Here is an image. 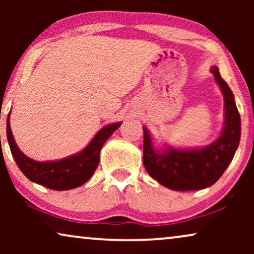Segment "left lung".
Segmentation results:
<instances>
[{"label": "left lung", "instance_id": "left-lung-1", "mask_svg": "<svg viewBox=\"0 0 254 254\" xmlns=\"http://www.w3.org/2000/svg\"><path fill=\"white\" fill-rule=\"evenodd\" d=\"M211 72L224 96L225 126L220 137L209 147L197 150H169L157 154L151 138L143 128V163L152 178L175 190H195L217 182L234 158L241 140V116L234 93L221 77L217 67Z\"/></svg>", "mask_w": 254, "mask_h": 254}]
</instances>
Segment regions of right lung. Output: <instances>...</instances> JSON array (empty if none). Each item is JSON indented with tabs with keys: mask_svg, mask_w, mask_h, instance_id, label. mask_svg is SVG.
Here are the masks:
<instances>
[{
	"mask_svg": "<svg viewBox=\"0 0 254 254\" xmlns=\"http://www.w3.org/2000/svg\"><path fill=\"white\" fill-rule=\"evenodd\" d=\"M9 116L10 113L6 120V136L16 164L31 182L54 190H71L88 182L98 166L99 152L103 144L121 125L118 123L102 128L88 147L77 155L59 162L41 163L26 157L17 147L10 128Z\"/></svg>",
	"mask_w": 254,
	"mask_h": 254,
	"instance_id": "add662e5",
	"label": "right lung"
}]
</instances>
